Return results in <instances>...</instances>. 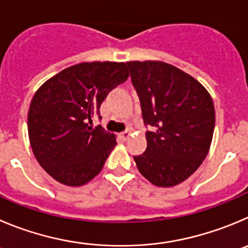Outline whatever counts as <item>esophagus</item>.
I'll return each instance as SVG.
<instances>
[{"label": "esophagus", "instance_id": "esophagus-1", "mask_svg": "<svg viewBox=\"0 0 248 248\" xmlns=\"http://www.w3.org/2000/svg\"><path fill=\"white\" fill-rule=\"evenodd\" d=\"M120 136H121L122 140H128L129 137H131V131H128V129H127V131L122 132V133H121V135H120Z\"/></svg>", "mask_w": 248, "mask_h": 248}]
</instances>
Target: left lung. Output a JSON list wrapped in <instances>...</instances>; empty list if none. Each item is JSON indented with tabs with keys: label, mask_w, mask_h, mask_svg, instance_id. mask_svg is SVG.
Instances as JSON below:
<instances>
[{
	"label": "left lung",
	"mask_w": 248,
	"mask_h": 248,
	"mask_svg": "<svg viewBox=\"0 0 248 248\" xmlns=\"http://www.w3.org/2000/svg\"><path fill=\"white\" fill-rule=\"evenodd\" d=\"M138 94L147 149L135 158L143 176L159 187L188 179L209 152L215 126L214 104L200 82L160 61L127 62Z\"/></svg>",
	"instance_id": "obj_1"
}]
</instances>
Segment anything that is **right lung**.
Instances as JSON below:
<instances>
[{
  "label": "right lung",
  "instance_id": "1",
  "mask_svg": "<svg viewBox=\"0 0 248 248\" xmlns=\"http://www.w3.org/2000/svg\"><path fill=\"white\" fill-rule=\"evenodd\" d=\"M124 62H84L63 69L35 93L28 113L31 149L41 168L67 186H82L103 169L116 138L93 117L108 93L124 83Z\"/></svg>",
  "mask_w": 248,
  "mask_h": 248
}]
</instances>
